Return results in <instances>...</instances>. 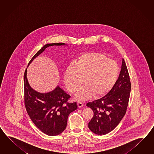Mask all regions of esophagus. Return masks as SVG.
<instances>
[{
    "mask_svg": "<svg viewBox=\"0 0 154 154\" xmlns=\"http://www.w3.org/2000/svg\"><path fill=\"white\" fill-rule=\"evenodd\" d=\"M78 106L79 108H81V107L84 106V104L81 102H78Z\"/></svg>",
    "mask_w": 154,
    "mask_h": 154,
    "instance_id": "obj_1",
    "label": "esophagus"
}]
</instances>
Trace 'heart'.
<instances>
[{"instance_id": "obj_1", "label": "heart", "mask_w": 154, "mask_h": 154, "mask_svg": "<svg viewBox=\"0 0 154 154\" xmlns=\"http://www.w3.org/2000/svg\"><path fill=\"white\" fill-rule=\"evenodd\" d=\"M117 63L100 53H86L67 66L64 74V82L72 93H75L84 82L86 84L79 89L76 98L85 100L92 95L100 96L108 92L117 80Z\"/></svg>"}]
</instances>
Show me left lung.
<instances>
[{
  "label": "left lung",
  "mask_w": 154,
  "mask_h": 154,
  "mask_svg": "<svg viewBox=\"0 0 154 154\" xmlns=\"http://www.w3.org/2000/svg\"><path fill=\"white\" fill-rule=\"evenodd\" d=\"M131 90L128 69L123 58L119 75L111 90L101 98L86 104L94 112L88 123L90 130L100 135L113 131L126 113Z\"/></svg>",
  "instance_id": "8db88e82"
}]
</instances>
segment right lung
Instances as JSON below:
<instances>
[{"label":"right lung","mask_w":154,"mask_h":154,"mask_svg":"<svg viewBox=\"0 0 154 154\" xmlns=\"http://www.w3.org/2000/svg\"><path fill=\"white\" fill-rule=\"evenodd\" d=\"M65 45L67 46L64 43L46 44L34 55L28 66L47 47ZM24 94L26 111L31 119L40 131L49 136L61 134L66 129L69 114L78 108L76 102H68L70 96L59 85L46 93L33 89L27 78V69L24 74Z\"/></svg>","instance_id":"obj_1"}]
</instances>
